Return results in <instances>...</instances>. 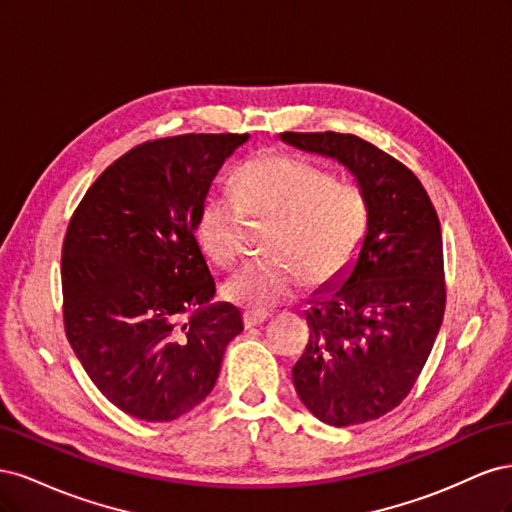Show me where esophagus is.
Returning <instances> with one entry per match:
<instances>
[{"mask_svg": "<svg viewBox=\"0 0 512 512\" xmlns=\"http://www.w3.org/2000/svg\"><path fill=\"white\" fill-rule=\"evenodd\" d=\"M267 318H269L267 312H250V309H245V312H243V324L247 329L258 327V324H262Z\"/></svg>", "mask_w": 512, "mask_h": 512, "instance_id": "esophagus-1", "label": "esophagus"}]
</instances>
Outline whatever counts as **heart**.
<instances>
[{
    "mask_svg": "<svg viewBox=\"0 0 512 512\" xmlns=\"http://www.w3.org/2000/svg\"><path fill=\"white\" fill-rule=\"evenodd\" d=\"M247 218L271 222L265 260L247 262L222 284V297L250 312L292 299L303 286L344 277L371 224L359 183L288 153H258L237 170L235 192H211L196 215V241L213 262L230 265L245 245Z\"/></svg>",
    "mask_w": 512,
    "mask_h": 512,
    "instance_id": "b5f03b06",
    "label": "heart"
}]
</instances>
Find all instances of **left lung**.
<instances>
[{
    "mask_svg": "<svg viewBox=\"0 0 512 512\" xmlns=\"http://www.w3.org/2000/svg\"><path fill=\"white\" fill-rule=\"evenodd\" d=\"M282 141L348 166L371 203L359 258L342 284L312 299L294 389L324 423L374 421L408 397L440 331L446 284L438 213L406 164L359 136L284 132Z\"/></svg>",
    "mask_w": 512,
    "mask_h": 512,
    "instance_id": "8db88e82",
    "label": "left lung"
}]
</instances>
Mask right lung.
<instances>
[{
  "label": "right lung",
  "instance_id": "obj_1",
  "mask_svg": "<svg viewBox=\"0 0 512 512\" xmlns=\"http://www.w3.org/2000/svg\"><path fill=\"white\" fill-rule=\"evenodd\" d=\"M247 138L179 134L136 145L70 218L61 247L66 337L98 391L141 421L194 410L243 331L235 305H209L215 282L194 226L213 177Z\"/></svg>",
  "mask_w": 512,
  "mask_h": 512
}]
</instances>
